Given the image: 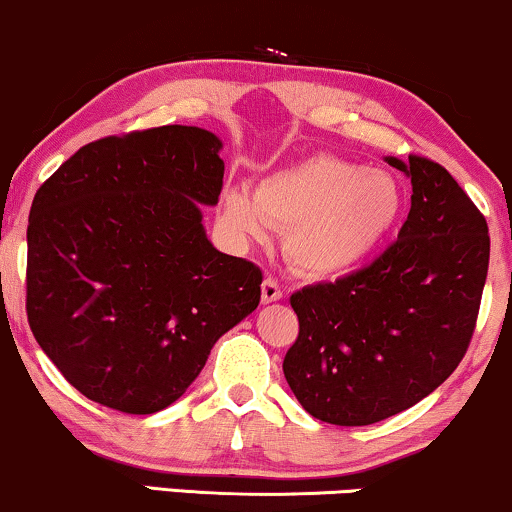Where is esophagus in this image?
<instances>
[{
  "label": "esophagus",
  "instance_id": "34e87169",
  "mask_svg": "<svg viewBox=\"0 0 512 512\" xmlns=\"http://www.w3.org/2000/svg\"><path fill=\"white\" fill-rule=\"evenodd\" d=\"M282 296H284V291H282V286H279L277 279L265 277V279H263V286H261V298H263V303H275V300H279Z\"/></svg>",
  "mask_w": 512,
  "mask_h": 512
}]
</instances>
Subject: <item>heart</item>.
Segmentation results:
<instances>
[{
	"mask_svg": "<svg viewBox=\"0 0 512 512\" xmlns=\"http://www.w3.org/2000/svg\"><path fill=\"white\" fill-rule=\"evenodd\" d=\"M403 188L389 172L319 153L263 179L221 193V221L240 240L284 230V254L307 277L359 270L384 247L403 214Z\"/></svg>",
	"mask_w": 512,
	"mask_h": 512,
	"instance_id": "b5f03b06",
	"label": "heart"
}]
</instances>
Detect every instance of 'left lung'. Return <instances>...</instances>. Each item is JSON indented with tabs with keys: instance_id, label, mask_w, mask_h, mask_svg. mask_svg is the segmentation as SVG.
<instances>
[{
	"instance_id": "obj_1",
	"label": "left lung",
	"mask_w": 512,
	"mask_h": 512,
	"mask_svg": "<svg viewBox=\"0 0 512 512\" xmlns=\"http://www.w3.org/2000/svg\"><path fill=\"white\" fill-rule=\"evenodd\" d=\"M389 165L412 181L398 240L373 263L291 296L298 338L284 377L312 417L368 426L412 408L471 345L489 268L487 221L424 156Z\"/></svg>"
}]
</instances>
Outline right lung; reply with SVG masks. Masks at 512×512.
<instances>
[{"mask_svg":"<svg viewBox=\"0 0 512 512\" xmlns=\"http://www.w3.org/2000/svg\"><path fill=\"white\" fill-rule=\"evenodd\" d=\"M221 142L191 125L81 146L32 200L27 321L90 401L151 415L177 401L214 342L261 300L263 272L221 254L201 205L223 188Z\"/></svg>","mask_w":512,"mask_h":512,"instance_id":"right-lung-1","label":"right lung"}]
</instances>
